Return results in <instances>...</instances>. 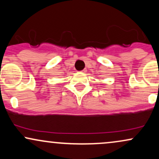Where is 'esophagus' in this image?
Instances as JSON below:
<instances>
[{"label": "esophagus", "instance_id": "obj_1", "mask_svg": "<svg viewBox=\"0 0 159 159\" xmlns=\"http://www.w3.org/2000/svg\"><path fill=\"white\" fill-rule=\"evenodd\" d=\"M86 71H87V70H86V69H84V70H82L81 72H86Z\"/></svg>", "mask_w": 159, "mask_h": 159}]
</instances>
